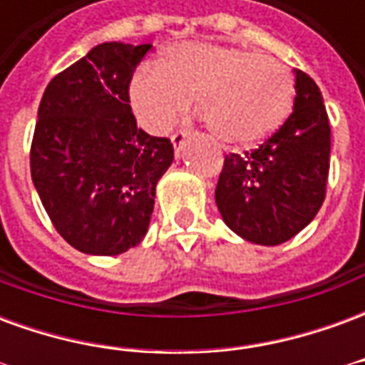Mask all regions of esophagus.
Here are the masks:
<instances>
[{"mask_svg": "<svg viewBox=\"0 0 365 365\" xmlns=\"http://www.w3.org/2000/svg\"><path fill=\"white\" fill-rule=\"evenodd\" d=\"M187 128H178L174 135H172V143H174L175 154H180V150L183 148V144H185V138H187Z\"/></svg>", "mask_w": 365, "mask_h": 365, "instance_id": "esophagus-1", "label": "esophagus"}]
</instances>
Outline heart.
<instances>
[{
  "label": "heart",
  "mask_w": 365,
  "mask_h": 365,
  "mask_svg": "<svg viewBox=\"0 0 365 365\" xmlns=\"http://www.w3.org/2000/svg\"><path fill=\"white\" fill-rule=\"evenodd\" d=\"M293 78L268 54L215 43L170 46L156 68L138 72L128 101L146 130L162 133L190 109L227 144L248 146L282 127L293 105Z\"/></svg>",
  "instance_id": "obj_1"
}]
</instances>
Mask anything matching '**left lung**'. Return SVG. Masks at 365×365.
Returning <instances> with one entry per match:
<instances>
[{
    "label": "left lung",
    "mask_w": 365,
    "mask_h": 365,
    "mask_svg": "<svg viewBox=\"0 0 365 365\" xmlns=\"http://www.w3.org/2000/svg\"><path fill=\"white\" fill-rule=\"evenodd\" d=\"M295 107L252 152L227 154L215 190L222 221L238 237L282 245L303 230L327 197L330 123L319 86L295 72Z\"/></svg>",
    "instance_id": "1"
}]
</instances>
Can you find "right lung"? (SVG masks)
Masks as SVG:
<instances>
[{
	"label": "right lung",
	"instance_id": "right-lung-1",
	"mask_svg": "<svg viewBox=\"0 0 365 365\" xmlns=\"http://www.w3.org/2000/svg\"><path fill=\"white\" fill-rule=\"evenodd\" d=\"M150 48L97 44L52 78L38 105L31 178L54 229L80 252L115 256L138 245L174 160L170 138L136 127L128 101Z\"/></svg>",
	"mask_w": 365,
	"mask_h": 365
}]
</instances>
